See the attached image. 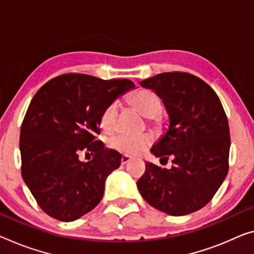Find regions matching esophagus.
Instances as JSON below:
<instances>
[{
  "mask_svg": "<svg viewBox=\"0 0 254 254\" xmlns=\"http://www.w3.org/2000/svg\"><path fill=\"white\" fill-rule=\"evenodd\" d=\"M131 160V158L129 157V155H126L124 154L122 157V165H126V163H128Z\"/></svg>",
  "mask_w": 254,
  "mask_h": 254,
  "instance_id": "34e87169",
  "label": "esophagus"
}]
</instances>
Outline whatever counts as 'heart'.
<instances>
[{
    "label": "heart",
    "mask_w": 254,
    "mask_h": 254,
    "mask_svg": "<svg viewBox=\"0 0 254 254\" xmlns=\"http://www.w3.org/2000/svg\"><path fill=\"white\" fill-rule=\"evenodd\" d=\"M127 102L139 114L146 117L151 126L158 127L162 124V117L160 112L162 110L163 103L161 97L154 91L149 88H138L127 97ZM118 112L119 108L117 102L109 103L103 109L100 116V127L104 132L111 134L116 130ZM152 142H153V138L150 134L138 136L118 135L110 140V146L126 154H139L146 150Z\"/></svg>",
    "instance_id": "b5f03b06"
}]
</instances>
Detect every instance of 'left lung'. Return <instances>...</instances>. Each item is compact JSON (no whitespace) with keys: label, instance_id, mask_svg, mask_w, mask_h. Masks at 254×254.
<instances>
[{"label":"left lung","instance_id":"obj_1","mask_svg":"<svg viewBox=\"0 0 254 254\" xmlns=\"http://www.w3.org/2000/svg\"><path fill=\"white\" fill-rule=\"evenodd\" d=\"M139 84L154 89L169 114V129L151 152L173 158L171 169L145 162V173L137 181L139 193L170 216L197 211L211 201L229 168L231 136L219 97L189 72L158 73Z\"/></svg>","mask_w":254,"mask_h":254}]
</instances>
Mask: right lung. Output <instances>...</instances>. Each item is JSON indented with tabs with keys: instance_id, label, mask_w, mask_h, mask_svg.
Masks as SVG:
<instances>
[{
	"instance_id": "1",
	"label": "right lung",
	"mask_w": 254,
	"mask_h": 254,
	"mask_svg": "<svg viewBox=\"0 0 254 254\" xmlns=\"http://www.w3.org/2000/svg\"><path fill=\"white\" fill-rule=\"evenodd\" d=\"M134 86L129 79L64 73L34 95L20 129L21 176L50 217L76 220L102 200L105 179L119 168L122 155L96 138L100 116ZM81 151L93 158L79 162Z\"/></svg>"
}]
</instances>
